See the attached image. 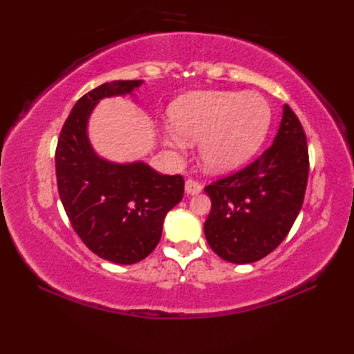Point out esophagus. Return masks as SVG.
<instances>
[{"instance_id":"34e87169","label":"esophagus","mask_w":354,"mask_h":354,"mask_svg":"<svg viewBox=\"0 0 354 354\" xmlns=\"http://www.w3.org/2000/svg\"><path fill=\"white\" fill-rule=\"evenodd\" d=\"M202 190V186L199 183H196V181L194 180H186L185 183V192L187 195H198L199 192Z\"/></svg>"}]
</instances>
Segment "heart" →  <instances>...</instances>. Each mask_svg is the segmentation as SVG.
Returning <instances> with one entry per match:
<instances>
[{
	"label": "heart",
	"mask_w": 354,
	"mask_h": 354,
	"mask_svg": "<svg viewBox=\"0 0 354 354\" xmlns=\"http://www.w3.org/2000/svg\"><path fill=\"white\" fill-rule=\"evenodd\" d=\"M171 127L162 140L180 152L187 140H199V159L209 173L226 174L255 156L272 122L270 106L257 93L194 91L177 99L169 111Z\"/></svg>",
	"instance_id": "1"
}]
</instances>
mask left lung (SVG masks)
Masks as SVG:
<instances>
[{"label": "left lung", "mask_w": 354, "mask_h": 354, "mask_svg": "<svg viewBox=\"0 0 354 354\" xmlns=\"http://www.w3.org/2000/svg\"><path fill=\"white\" fill-rule=\"evenodd\" d=\"M308 177L306 134L283 104L273 145L251 165L205 187L203 232L211 250L234 264L261 260L279 245L303 205Z\"/></svg>", "instance_id": "obj_1"}]
</instances>
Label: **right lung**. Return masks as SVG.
Here are the masks:
<instances>
[{"mask_svg":"<svg viewBox=\"0 0 354 354\" xmlns=\"http://www.w3.org/2000/svg\"><path fill=\"white\" fill-rule=\"evenodd\" d=\"M145 81H111L75 103L56 149L57 187L73 230L100 259L142 261L158 245L169 209L183 198L181 176L159 174L143 160L113 162L94 151L90 116L100 100L133 95Z\"/></svg>","mask_w":354,"mask_h":354,"instance_id":"right-lung-1","label":"right lung"}]
</instances>
